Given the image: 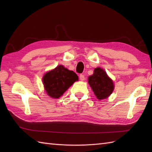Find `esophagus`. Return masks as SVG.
I'll return each instance as SVG.
<instances>
[{
	"label": "esophagus",
	"mask_w": 152,
	"mask_h": 152,
	"mask_svg": "<svg viewBox=\"0 0 152 152\" xmlns=\"http://www.w3.org/2000/svg\"><path fill=\"white\" fill-rule=\"evenodd\" d=\"M80 80H81V81H83V80H85V76L83 74H80Z\"/></svg>",
	"instance_id": "1"
}]
</instances>
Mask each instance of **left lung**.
Masks as SVG:
<instances>
[{
    "mask_svg": "<svg viewBox=\"0 0 152 152\" xmlns=\"http://www.w3.org/2000/svg\"><path fill=\"white\" fill-rule=\"evenodd\" d=\"M88 83L99 100L108 97L114 89L112 79L109 78L104 70L99 67L95 69L93 75L89 76Z\"/></svg>",
    "mask_w": 152,
    "mask_h": 152,
    "instance_id": "left-lung-1",
    "label": "left lung"
}]
</instances>
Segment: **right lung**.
<instances>
[{"label":"right lung","instance_id":"1","mask_svg":"<svg viewBox=\"0 0 152 152\" xmlns=\"http://www.w3.org/2000/svg\"><path fill=\"white\" fill-rule=\"evenodd\" d=\"M78 80V76L72 70L63 65L57 66L44 74L43 84L47 94L51 98L58 99Z\"/></svg>","mask_w":152,"mask_h":152}]
</instances>
